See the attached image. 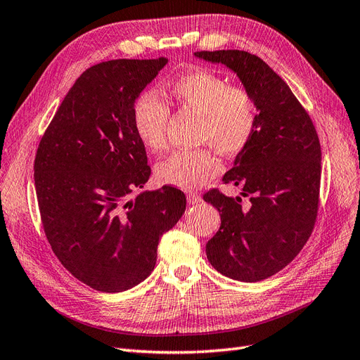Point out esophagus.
<instances>
[{"label":"esophagus","instance_id":"obj_1","mask_svg":"<svg viewBox=\"0 0 360 360\" xmlns=\"http://www.w3.org/2000/svg\"><path fill=\"white\" fill-rule=\"evenodd\" d=\"M187 198H188V203H191V205H195V203H200V202H202L200 194H197V193H194V191L188 193Z\"/></svg>","mask_w":360,"mask_h":360}]
</instances>
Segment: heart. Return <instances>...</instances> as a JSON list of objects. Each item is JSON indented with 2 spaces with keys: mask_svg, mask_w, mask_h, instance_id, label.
Returning a JSON list of instances; mask_svg holds the SVG:
<instances>
[{
  "mask_svg": "<svg viewBox=\"0 0 360 360\" xmlns=\"http://www.w3.org/2000/svg\"><path fill=\"white\" fill-rule=\"evenodd\" d=\"M167 95L182 108L202 115L197 141L209 143L222 155H237L249 145L258 123V110L252 93L210 70L179 75L167 87ZM170 108L154 91L139 96L133 108L136 135L146 148H166ZM221 170L218 157L207 146L175 151L157 166V178L173 187L191 190Z\"/></svg>",
  "mask_w": 360,
  "mask_h": 360,
  "instance_id": "obj_1",
  "label": "heart"
}]
</instances>
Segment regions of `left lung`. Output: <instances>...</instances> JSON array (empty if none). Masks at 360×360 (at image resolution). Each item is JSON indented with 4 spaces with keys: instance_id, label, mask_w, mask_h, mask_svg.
I'll use <instances>...</instances> for the list:
<instances>
[{
    "instance_id": "8db88e82",
    "label": "left lung",
    "mask_w": 360,
    "mask_h": 360,
    "mask_svg": "<svg viewBox=\"0 0 360 360\" xmlns=\"http://www.w3.org/2000/svg\"><path fill=\"white\" fill-rule=\"evenodd\" d=\"M194 55L229 66L257 103L254 138L222 178L240 185L248 203L218 188L203 198L221 214L206 245L209 262L234 281L259 282L285 269L311 236L321 203V142L309 112L261 58L243 50Z\"/></svg>"
}]
</instances>
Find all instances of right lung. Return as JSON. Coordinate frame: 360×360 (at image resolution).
<instances>
[{
	"label": "right lung",
	"mask_w": 360,
	"mask_h": 360,
	"mask_svg": "<svg viewBox=\"0 0 360 360\" xmlns=\"http://www.w3.org/2000/svg\"><path fill=\"white\" fill-rule=\"evenodd\" d=\"M166 63L114 59L90 66L38 143L34 179L44 234L63 267L101 292H123L151 274L160 237L187 205L170 185L131 200L151 175L133 108Z\"/></svg>",
	"instance_id": "1"
}]
</instances>
